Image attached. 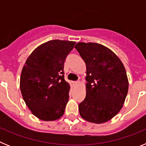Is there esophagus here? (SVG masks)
<instances>
[{"label":"esophagus","instance_id":"obj_1","mask_svg":"<svg viewBox=\"0 0 146 146\" xmlns=\"http://www.w3.org/2000/svg\"><path fill=\"white\" fill-rule=\"evenodd\" d=\"M79 84H80V81L79 80L75 81V82H73V85H74V86H78Z\"/></svg>","mask_w":146,"mask_h":146}]
</instances>
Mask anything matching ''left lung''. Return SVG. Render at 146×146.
Masks as SVG:
<instances>
[{"label": "left lung", "mask_w": 146, "mask_h": 146, "mask_svg": "<svg viewBox=\"0 0 146 146\" xmlns=\"http://www.w3.org/2000/svg\"><path fill=\"white\" fill-rule=\"evenodd\" d=\"M74 48L86 65V96L79 104L81 117L89 122L110 121L123 107L129 88L123 64L114 52L97 43L79 42Z\"/></svg>", "instance_id": "1"}]
</instances>
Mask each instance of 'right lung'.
I'll list each match as a JSON object with an SVG mask.
<instances>
[{
    "label": "right lung",
    "instance_id": "1",
    "mask_svg": "<svg viewBox=\"0 0 146 146\" xmlns=\"http://www.w3.org/2000/svg\"><path fill=\"white\" fill-rule=\"evenodd\" d=\"M74 44L49 41L35 49L23 66L22 96L31 113L42 121H55L64 115L70 88L64 80V61Z\"/></svg>",
    "mask_w": 146,
    "mask_h": 146
}]
</instances>
